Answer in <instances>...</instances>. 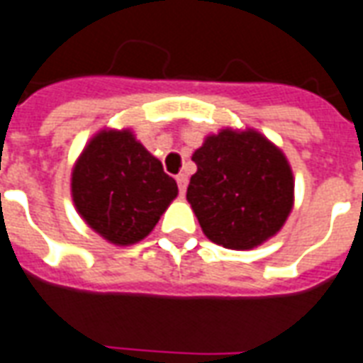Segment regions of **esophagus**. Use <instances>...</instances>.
Listing matches in <instances>:
<instances>
[{
	"instance_id": "1",
	"label": "esophagus",
	"mask_w": 363,
	"mask_h": 363,
	"mask_svg": "<svg viewBox=\"0 0 363 363\" xmlns=\"http://www.w3.org/2000/svg\"><path fill=\"white\" fill-rule=\"evenodd\" d=\"M176 182H178L179 193H182V195H184L185 189H187V176H185V174H179L178 178H176Z\"/></svg>"
}]
</instances>
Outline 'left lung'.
Instances as JSON below:
<instances>
[{
	"label": "left lung",
	"instance_id": "8db88e82",
	"mask_svg": "<svg viewBox=\"0 0 363 363\" xmlns=\"http://www.w3.org/2000/svg\"><path fill=\"white\" fill-rule=\"evenodd\" d=\"M191 160L187 201L211 242L253 250L279 232L294 205V176L284 152L255 131L220 129Z\"/></svg>",
	"mask_w": 363,
	"mask_h": 363
}]
</instances>
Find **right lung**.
<instances>
[{
  "label": "right lung",
  "mask_w": 363,
  "mask_h": 363,
  "mask_svg": "<svg viewBox=\"0 0 363 363\" xmlns=\"http://www.w3.org/2000/svg\"><path fill=\"white\" fill-rule=\"evenodd\" d=\"M71 197L89 228L113 245L147 238L178 197V184L129 129H102L77 158Z\"/></svg>",
  "instance_id": "add662e5"
}]
</instances>
